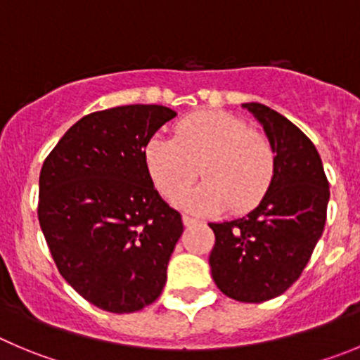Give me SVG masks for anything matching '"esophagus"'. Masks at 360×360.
I'll list each match as a JSON object with an SVG mask.
<instances>
[{
	"label": "esophagus",
	"mask_w": 360,
	"mask_h": 360,
	"mask_svg": "<svg viewBox=\"0 0 360 360\" xmlns=\"http://www.w3.org/2000/svg\"><path fill=\"white\" fill-rule=\"evenodd\" d=\"M183 224L186 227H191V226H197V224H199V220H195V218H190V217H186V214H184Z\"/></svg>",
	"instance_id": "1"
}]
</instances>
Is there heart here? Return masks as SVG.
Listing matches in <instances>:
<instances>
[{"label":"heart","mask_w":360,"mask_h":360,"mask_svg":"<svg viewBox=\"0 0 360 360\" xmlns=\"http://www.w3.org/2000/svg\"><path fill=\"white\" fill-rule=\"evenodd\" d=\"M147 172L165 199L177 202L199 176L183 206L213 214L227 206L247 211L266 195L275 176V154L263 133L248 129L233 113L204 110L176 124L174 139L153 136L143 147Z\"/></svg>","instance_id":"b5f03b06"}]
</instances>
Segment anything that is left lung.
Returning a JSON list of instances; mask_svg holds the SVG:
<instances>
[{
    "mask_svg": "<svg viewBox=\"0 0 360 360\" xmlns=\"http://www.w3.org/2000/svg\"><path fill=\"white\" fill-rule=\"evenodd\" d=\"M263 126L275 154L266 195L247 214L213 221V281L224 295L257 304L282 295L300 277L323 234L330 199L316 147L275 110L243 103Z\"/></svg>",
    "mask_w": 360,
    "mask_h": 360,
    "instance_id": "obj_1",
    "label": "left lung"
}]
</instances>
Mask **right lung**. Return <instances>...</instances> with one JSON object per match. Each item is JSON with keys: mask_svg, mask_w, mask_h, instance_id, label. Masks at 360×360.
Wrapping results in <instances>:
<instances>
[{"mask_svg": "<svg viewBox=\"0 0 360 360\" xmlns=\"http://www.w3.org/2000/svg\"><path fill=\"white\" fill-rule=\"evenodd\" d=\"M177 113L129 104L69 127L42 165L39 221L62 277L108 312L153 304L183 234L181 214L160 197L143 147Z\"/></svg>", "mask_w": 360, "mask_h": 360, "instance_id": "right-lung-1", "label": "right lung"}]
</instances>
